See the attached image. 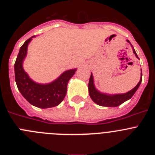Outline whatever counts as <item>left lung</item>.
Returning a JSON list of instances; mask_svg holds the SVG:
<instances>
[{"instance_id": "8db88e82", "label": "left lung", "mask_w": 155, "mask_h": 155, "mask_svg": "<svg viewBox=\"0 0 155 155\" xmlns=\"http://www.w3.org/2000/svg\"><path fill=\"white\" fill-rule=\"evenodd\" d=\"M127 42L131 45L130 41L127 40ZM133 48V53L135 54L137 58H138L137 54L135 52V50L134 49L133 46L131 45ZM139 59V58H138ZM142 81V71L140 73V81L138 82V84H137L135 87L131 89L130 91H127V92L124 93V94H107V93H103L98 91L97 89L95 86H94V78H93L92 73L91 74V77L89 78V83H88V91H89V94L91 98L92 99L93 102L94 103H96L97 105H101V106H105V107H117L124 102H125L127 100L130 99L132 96L134 94V93L136 92L137 90L138 89L140 84H141Z\"/></svg>"}]
</instances>
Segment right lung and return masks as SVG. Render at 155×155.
<instances>
[{"label": "right lung", "instance_id": "1", "mask_svg": "<svg viewBox=\"0 0 155 155\" xmlns=\"http://www.w3.org/2000/svg\"><path fill=\"white\" fill-rule=\"evenodd\" d=\"M35 35L31 36L21 46L15 64V76L18 91L31 105L41 109L57 106L64 100L67 93L68 83L77 69L68 70L47 84L34 81L23 68V62L27 56L29 42Z\"/></svg>", "mask_w": 155, "mask_h": 155}]
</instances>
